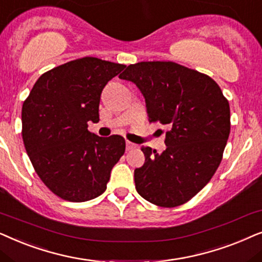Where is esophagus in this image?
Masks as SVG:
<instances>
[{
	"label": "esophagus",
	"mask_w": 262,
	"mask_h": 262,
	"mask_svg": "<svg viewBox=\"0 0 262 262\" xmlns=\"http://www.w3.org/2000/svg\"><path fill=\"white\" fill-rule=\"evenodd\" d=\"M125 148H127V151H130V149L135 148V144L130 141H125Z\"/></svg>",
	"instance_id": "obj_1"
}]
</instances>
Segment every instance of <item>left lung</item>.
<instances>
[{
  "label": "left lung",
  "mask_w": 262,
  "mask_h": 262,
  "mask_svg": "<svg viewBox=\"0 0 262 262\" xmlns=\"http://www.w3.org/2000/svg\"><path fill=\"white\" fill-rule=\"evenodd\" d=\"M134 82L148 121L169 127L162 153L142 147L144 165L134 170L135 188L160 207L189 201L210 182L230 134V106L218 83L175 62L130 64L120 75Z\"/></svg>",
  "instance_id": "1"
}]
</instances>
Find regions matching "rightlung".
I'll return each instance as SVG.
<instances>
[{"instance_id": "1", "label": "right lung", "mask_w": 262, "mask_h": 262, "mask_svg": "<svg viewBox=\"0 0 262 262\" xmlns=\"http://www.w3.org/2000/svg\"><path fill=\"white\" fill-rule=\"evenodd\" d=\"M124 64L82 57L44 73L21 111L23 140L37 175L63 200H92L106 189L125 149L121 135L102 138L87 129L99 121L107 81Z\"/></svg>"}]
</instances>
